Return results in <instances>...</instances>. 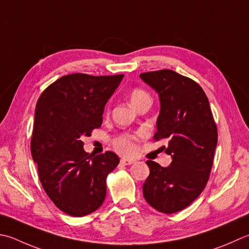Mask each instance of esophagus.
I'll return each instance as SVG.
<instances>
[{
	"instance_id": "1",
	"label": "esophagus",
	"mask_w": 249,
	"mask_h": 249,
	"mask_svg": "<svg viewBox=\"0 0 249 249\" xmlns=\"http://www.w3.org/2000/svg\"><path fill=\"white\" fill-rule=\"evenodd\" d=\"M134 162H135L134 160H127V159H122L121 160L122 165H130V164H133Z\"/></svg>"
}]
</instances>
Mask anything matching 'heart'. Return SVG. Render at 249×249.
I'll use <instances>...</instances> for the list:
<instances>
[{
	"label": "heart",
	"instance_id": "heart-1",
	"mask_svg": "<svg viewBox=\"0 0 249 249\" xmlns=\"http://www.w3.org/2000/svg\"><path fill=\"white\" fill-rule=\"evenodd\" d=\"M129 99L131 105H133L135 108L143 102L145 100H151L150 95L147 91L141 89H134L129 92ZM114 147L119 151L120 153L125 154V155H130L135 153L136 151V143L135 139L128 135H122L120 137L115 138L114 140Z\"/></svg>",
	"mask_w": 249,
	"mask_h": 249
}]
</instances>
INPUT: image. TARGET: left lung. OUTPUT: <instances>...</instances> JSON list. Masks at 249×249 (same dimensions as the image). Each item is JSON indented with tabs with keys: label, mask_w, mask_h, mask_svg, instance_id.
<instances>
[{
	"label": "left lung",
	"mask_w": 249,
	"mask_h": 249,
	"mask_svg": "<svg viewBox=\"0 0 249 249\" xmlns=\"http://www.w3.org/2000/svg\"><path fill=\"white\" fill-rule=\"evenodd\" d=\"M158 92L160 110L154 140L165 139L173 162L162 167L147 160L150 175L143 183L144 199L164 213L188 207L202 193L209 178L218 140L208 98L196 82L173 70L140 74Z\"/></svg>",
	"instance_id": "8db88e82"
}]
</instances>
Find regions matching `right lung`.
Masks as SVG:
<instances>
[{"label": "right lung", "instance_id": "right-lung-1", "mask_svg": "<svg viewBox=\"0 0 249 249\" xmlns=\"http://www.w3.org/2000/svg\"><path fill=\"white\" fill-rule=\"evenodd\" d=\"M123 77L68 74L48 86L36 102L32 158L48 197L70 216H86L102 205L107 176L120 163L111 151L85 152L82 139L100 127L107 101Z\"/></svg>", "mask_w": 249, "mask_h": 249}]
</instances>
